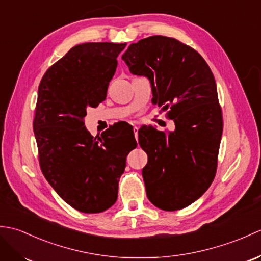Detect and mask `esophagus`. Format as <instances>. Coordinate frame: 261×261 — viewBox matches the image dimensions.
Returning <instances> with one entry per match:
<instances>
[{
	"label": "esophagus",
	"instance_id": "1",
	"mask_svg": "<svg viewBox=\"0 0 261 261\" xmlns=\"http://www.w3.org/2000/svg\"><path fill=\"white\" fill-rule=\"evenodd\" d=\"M138 131H139V127L134 126V132H135V137H136L137 140H138Z\"/></svg>",
	"mask_w": 261,
	"mask_h": 261
}]
</instances>
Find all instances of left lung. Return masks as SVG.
<instances>
[{"label":"left lung","instance_id":"8db88e82","mask_svg":"<svg viewBox=\"0 0 261 261\" xmlns=\"http://www.w3.org/2000/svg\"><path fill=\"white\" fill-rule=\"evenodd\" d=\"M122 59L132 74L148 77L152 103L169 108L175 122L174 131L138 132L148 154L147 196L164 211L184 208L207 191L216 173L223 120L214 76L196 50L169 37L131 43Z\"/></svg>","mask_w":261,"mask_h":261}]
</instances>
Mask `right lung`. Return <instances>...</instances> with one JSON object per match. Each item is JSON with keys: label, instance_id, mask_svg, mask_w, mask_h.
Listing matches in <instances>:
<instances>
[{"label": "right lung", "instance_id": "1", "mask_svg": "<svg viewBox=\"0 0 261 261\" xmlns=\"http://www.w3.org/2000/svg\"><path fill=\"white\" fill-rule=\"evenodd\" d=\"M126 43L86 42L73 47L43 75L33 120L39 164L58 195L83 213H99L118 198L125 158L135 135L112 126L94 138L86 130L87 108L107 98L109 83Z\"/></svg>", "mask_w": 261, "mask_h": 261}]
</instances>
